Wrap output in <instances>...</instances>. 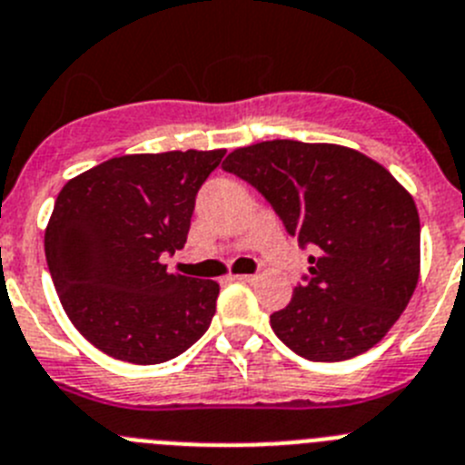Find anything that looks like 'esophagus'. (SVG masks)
Instances as JSON below:
<instances>
[{"instance_id":"esophagus-1","label":"esophagus","mask_w":465,"mask_h":465,"mask_svg":"<svg viewBox=\"0 0 465 465\" xmlns=\"http://www.w3.org/2000/svg\"><path fill=\"white\" fill-rule=\"evenodd\" d=\"M233 278L241 280V282H254V280H257V275H252V273H241V275H233Z\"/></svg>"}]
</instances>
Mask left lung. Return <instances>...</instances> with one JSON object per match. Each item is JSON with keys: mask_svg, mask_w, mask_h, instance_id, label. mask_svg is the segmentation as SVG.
I'll use <instances>...</instances> for the list:
<instances>
[{"mask_svg": "<svg viewBox=\"0 0 465 465\" xmlns=\"http://www.w3.org/2000/svg\"><path fill=\"white\" fill-rule=\"evenodd\" d=\"M271 203L311 269L271 315L275 336L311 361H345L394 326L420 280V215L384 166L331 143L263 141L223 164Z\"/></svg>", "mask_w": 465, "mask_h": 465, "instance_id": "8db88e82", "label": "left lung"}]
</instances>
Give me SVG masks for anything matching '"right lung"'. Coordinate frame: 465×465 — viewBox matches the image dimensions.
I'll return each mask as SVG.
<instances>
[{
    "label": "right lung",
    "instance_id": "1",
    "mask_svg": "<svg viewBox=\"0 0 465 465\" xmlns=\"http://www.w3.org/2000/svg\"><path fill=\"white\" fill-rule=\"evenodd\" d=\"M224 150L123 154L71 178L45 229V262L71 324L120 361L162 363L211 326L220 284L169 273L196 192Z\"/></svg>",
    "mask_w": 465,
    "mask_h": 465
}]
</instances>
